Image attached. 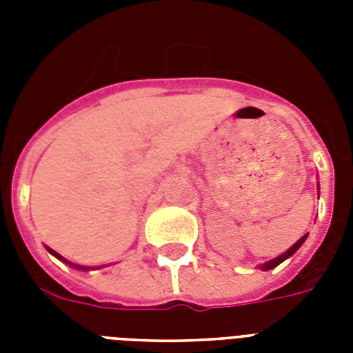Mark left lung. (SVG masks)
Returning a JSON list of instances; mask_svg holds the SVG:
<instances>
[{"mask_svg":"<svg viewBox=\"0 0 353 353\" xmlns=\"http://www.w3.org/2000/svg\"><path fill=\"white\" fill-rule=\"evenodd\" d=\"M306 238H307V234H306V236H302L301 240L296 241L295 245H293V247H290V251H285L284 254H280L279 258H273V260H269L268 263H263V265H262V269H263V271H269V269L276 268V265H279V263H282V262H284L285 258H290L291 254H293V252H295L296 249H299V247L302 245V243H304V240H306Z\"/></svg>","mask_w":353,"mask_h":353,"instance_id":"1","label":"left lung"}]
</instances>
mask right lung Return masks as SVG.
Returning <instances> with one entry per match:
<instances>
[{
	"instance_id": "1",
	"label": "right lung",
	"mask_w": 353,
	"mask_h": 353,
	"mask_svg": "<svg viewBox=\"0 0 353 353\" xmlns=\"http://www.w3.org/2000/svg\"><path fill=\"white\" fill-rule=\"evenodd\" d=\"M49 251L52 252V254H54V256L58 258V260H62V262H68V260H65V258L63 256H60V254H58V252H54L52 251V249H49ZM69 263V262H68ZM71 265H73V268H77V269H84V271H88V268H84V265H74V263H71Z\"/></svg>"
}]
</instances>
